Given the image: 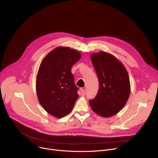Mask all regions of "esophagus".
<instances>
[{
	"instance_id": "34e87169",
	"label": "esophagus",
	"mask_w": 158,
	"mask_h": 158,
	"mask_svg": "<svg viewBox=\"0 0 158 158\" xmlns=\"http://www.w3.org/2000/svg\"><path fill=\"white\" fill-rule=\"evenodd\" d=\"M81 96H85V90H84V89H81Z\"/></svg>"
}]
</instances>
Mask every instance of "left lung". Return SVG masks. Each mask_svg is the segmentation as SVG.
<instances>
[{
  "instance_id": "1",
  "label": "left lung",
  "mask_w": 158,
  "mask_h": 158,
  "mask_svg": "<svg viewBox=\"0 0 158 158\" xmlns=\"http://www.w3.org/2000/svg\"><path fill=\"white\" fill-rule=\"evenodd\" d=\"M99 87L94 99L89 101L92 110L104 118L118 114L126 104L131 92L127 71L114 56L106 52L91 55Z\"/></svg>"
}]
</instances>
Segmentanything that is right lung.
I'll return each instance as SVG.
<instances>
[{"mask_svg": "<svg viewBox=\"0 0 158 158\" xmlns=\"http://www.w3.org/2000/svg\"><path fill=\"white\" fill-rule=\"evenodd\" d=\"M81 53L67 47H58L44 58L36 78L39 102L48 113L60 118L69 114L79 98L71 67Z\"/></svg>", "mask_w": 158, "mask_h": 158, "instance_id": "right-lung-1", "label": "right lung"}]
</instances>
